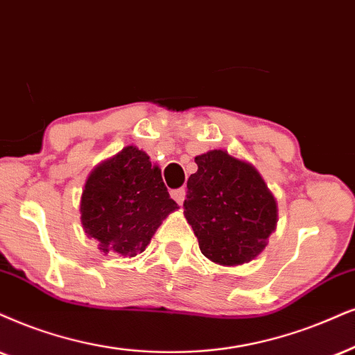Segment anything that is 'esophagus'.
I'll use <instances>...</instances> for the list:
<instances>
[{
  "instance_id": "esophagus-1",
  "label": "esophagus",
  "mask_w": 355,
  "mask_h": 355,
  "mask_svg": "<svg viewBox=\"0 0 355 355\" xmlns=\"http://www.w3.org/2000/svg\"><path fill=\"white\" fill-rule=\"evenodd\" d=\"M170 196H172L178 205H182L183 200H185V188L182 187V188H177V190H172L170 191Z\"/></svg>"
}]
</instances>
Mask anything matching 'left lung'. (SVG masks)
I'll use <instances>...</instances> for the list:
<instances>
[{"label":"left lung","instance_id":"obj_1","mask_svg":"<svg viewBox=\"0 0 355 355\" xmlns=\"http://www.w3.org/2000/svg\"><path fill=\"white\" fill-rule=\"evenodd\" d=\"M185 216L205 257L241 266L257 257L275 231L277 203L257 170L224 150L195 157Z\"/></svg>","mask_w":355,"mask_h":355}]
</instances>
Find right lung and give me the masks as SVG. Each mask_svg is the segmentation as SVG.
I'll use <instances>...</instances> for the list:
<instances>
[{"label": "right lung", "instance_id": "add662e5", "mask_svg": "<svg viewBox=\"0 0 355 355\" xmlns=\"http://www.w3.org/2000/svg\"><path fill=\"white\" fill-rule=\"evenodd\" d=\"M178 206L170 198L160 168L149 155L128 146L93 170L82 195L85 232L103 252L134 257Z\"/></svg>", "mask_w": 355, "mask_h": 355}]
</instances>
